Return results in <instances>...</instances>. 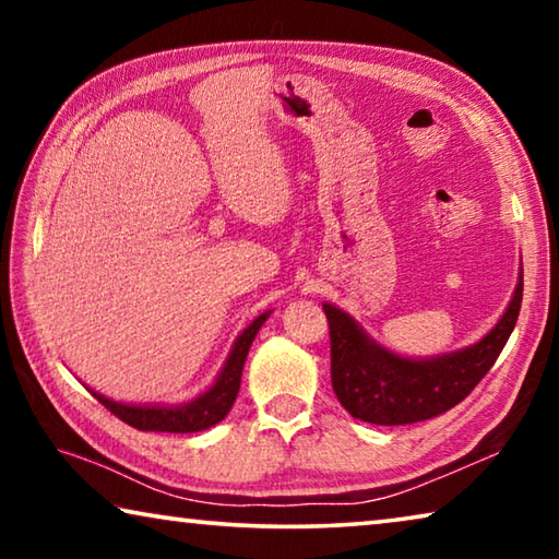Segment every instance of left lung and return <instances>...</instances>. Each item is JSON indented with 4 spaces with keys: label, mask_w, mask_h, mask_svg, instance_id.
I'll return each instance as SVG.
<instances>
[{
    "label": "left lung",
    "mask_w": 559,
    "mask_h": 559,
    "mask_svg": "<svg viewBox=\"0 0 559 559\" xmlns=\"http://www.w3.org/2000/svg\"><path fill=\"white\" fill-rule=\"evenodd\" d=\"M523 302V271L503 318L480 343L456 353L412 359L394 355L345 310L323 302L330 325V377L340 404L359 421L400 427L433 419L466 400L503 353Z\"/></svg>",
    "instance_id": "left-lung-1"
}]
</instances>
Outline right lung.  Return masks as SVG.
Here are the masks:
<instances>
[{"label": "right lung", "mask_w": 559, "mask_h": 559, "mask_svg": "<svg viewBox=\"0 0 559 559\" xmlns=\"http://www.w3.org/2000/svg\"><path fill=\"white\" fill-rule=\"evenodd\" d=\"M271 310L261 313L253 323L243 330V333L236 337V343L231 347L229 357L222 367L216 382L206 390L204 394L197 396V400L179 404V406H140V404H120L112 402L108 396H103L98 392H93V396L106 406L110 414H116L118 419H122L130 427H135L140 431H167V433H194V431H204L219 424L236 402V394H239L241 386V372H243V362L246 355H249V347L253 343V337L261 330V325L266 323Z\"/></svg>", "instance_id": "right-lung-1"}]
</instances>
